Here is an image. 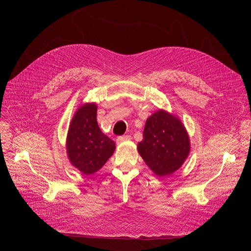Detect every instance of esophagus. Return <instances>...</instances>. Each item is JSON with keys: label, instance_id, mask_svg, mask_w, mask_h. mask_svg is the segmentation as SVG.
I'll list each match as a JSON object with an SVG mask.
<instances>
[{"label": "esophagus", "instance_id": "34e87169", "mask_svg": "<svg viewBox=\"0 0 251 251\" xmlns=\"http://www.w3.org/2000/svg\"><path fill=\"white\" fill-rule=\"evenodd\" d=\"M129 140H131V136L125 135V136H119V137H117L116 142H117L118 144H120V143H122V142H124V141H129Z\"/></svg>", "mask_w": 251, "mask_h": 251}]
</instances>
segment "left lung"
I'll return each instance as SVG.
<instances>
[{
  "label": "left lung",
  "mask_w": 251,
  "mask_h": 251,
  "mask_svg": "<svg viewBox=\"0 0 251 251\" xmlns=\"http://www.w3.org/2000/svg\"><path fill=\"white\" fill-rule=\"evenodd\" d=\"M190 149V138L180 118L163 109L148 119L143 139L137 144L144 163L160 177L179 170L187 160Z\"/></svg>",
  "instance_id": "1"
}]
</instances>
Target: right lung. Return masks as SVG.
I'll return each instance as SVG.
<instances>
[{
    "instance_id": "add662e5",
    "label": "right lung",
    "mask_w": 251,
    "mask_h": 251,
    "mask_svg": "<svg viewBox=\"0 0 251 251\" xmlns=\"http://www.w3.org/2000/svg\"><path fill=\"white\" fill-rule=\"evenodd\" d=\"M97 111V102L79 105L72 117L66 138L68 160L83 175L98 172L116 149L115 142L100 129Z\"/></svg>"
}]
</instances>
